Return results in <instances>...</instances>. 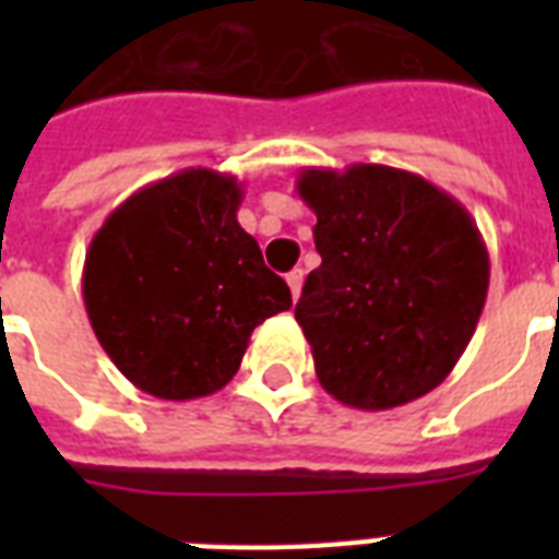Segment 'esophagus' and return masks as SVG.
<instances>
[{
	"label": "esophagus",
	"instance_id": "obj_1",
	"mask_svg": "<svg viewBox=\"0 0 559 559\" xmlns=\"http://www.w3.org/2000/svg\"><path fill=\"white\" fill-rule=\"evenodd\" d=\"M287 284H289V289H293V298L301 296V284H305V270H293V272H289Z\"/></svg>",
	"mask_w": 559,
	"mask_h": 559
}]
</instances>
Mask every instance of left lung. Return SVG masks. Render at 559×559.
<instances>
[{"label":"left lung","mask_w":559,"mask_h":559,"mask_svg":"<svg viewBox=\"0 0 559 559\" xmlns=\"http://www.w3.org/2000/svg\"><path fill=\"white\" fill-rule=\"evenodd\" d=\"M296 188L322 254L296 305L322 389L366 412L429 394L473 340L490 284L469 211L385 165L305 168Z\"/></svg>","instance_id":"left-lung-1"}]
</instances>
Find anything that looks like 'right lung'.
I'll list each match as a JSON object with an SVG mask.
<instances>
[{"label": "right lung", "mask_w": 559, "mask_h": 559, "mask_svg": "<svg viewBox=\"0 0 559 559\" xmlns=\"http://www.w3.org/2000/svg\"><path fill=\"white\" fill-rule=\"evenodd\" d=\"M240 200L235 177L188 168L127 197L92 237L83 263L92 331L153 397L219 391L254 328L293 307L284 278L237 223Z\"/></svg>", "instance_id": "obj_1"}]
</instances>
